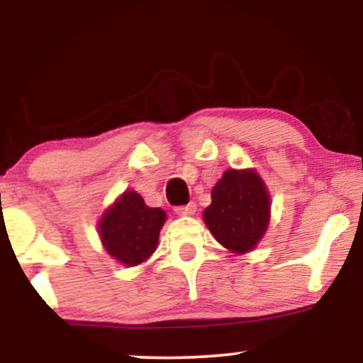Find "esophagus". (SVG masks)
<instances>
[{
  "instance_id": "esophagus-1",
  "label": "esophagus",
  "mask_w": 363,
  "mask_h": 363,
  "mask_svg": "<svg viewBox=\"0 0 363 363\" xmlns=\"http://www.w3.org/2000/svg\"><path fill=\"white\" fill-rule=\"evenodd\" d=\"M176 213L181 215V216L194 215L196 213V203H189V205H186V206H177Z\"/></svg>"
}]
</instances>
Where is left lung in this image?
Listing matches in <instances>:
<instances>
[{
    "label": "left lung",
    "mask_w": 363,
    "mask_h": 363,
    "mask_svg": "<svg viewBox=\"0 0 363 363\" xmlns=\"http://www.w3.org/2000/svg\"><path fill=\"white\" fill-rule=\"evenodd\" d=\"M272 198L254 169H227L211 189V205L203 211L208 230L228 251L256 249L268 230Z\"/></svg>",
    "instance_id": "left-lung-1"
}]
</instances>
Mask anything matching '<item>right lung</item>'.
<instances>
[{
  "label": "right lung",
  "instance_id": "add662e5",
  "mask_svg": "<svg viewBox=\"0 0 363 363\" xmlns=\"http://www.w3.org/2000/svg\"><path fill=\"white\" fill-rule=\"evenodd\" d=\"M167 213L150 208L136 191L129 189L104 211L99 220V237L107 252L121 264L133 268L155 252Z\"/></svg>",
  "mask_w": 363,
  "mask_h": 363
}]
</instances>
